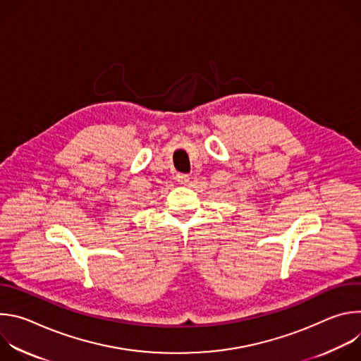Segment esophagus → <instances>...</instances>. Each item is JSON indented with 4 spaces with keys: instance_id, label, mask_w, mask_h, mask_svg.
Wrapping results in <instances>:
<instances>
[{
    "instance_id": "1",
    "label": "esophagus",
    "mask_w": 361,
    "mask_h": 361,
    "mask_svg": "<svg viewBox=\"0 0 361 361\" xmlns=\"http://www.w3.org/2000/svg\"><path fill=\"white\" fill-rule=\"evenodd\" d=\"M176 180L178 184H187L190 181V176L188 174H177Z\"/></svg>"
}]
</instances>
